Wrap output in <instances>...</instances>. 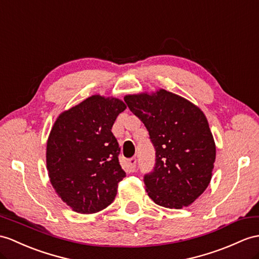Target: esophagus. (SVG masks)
Wrapping results in <instances>:
<instances>
[{
  "instance_id": "obj_1",
  "label": "esophagus",
  "mask_w": 259,
  "mask_h": 259,
  "mask_svg": "<svg viewBox=\"0 0 259 259\" xmlns=\"http://www.w3.org/2000/svg\"><path fill=\"white\" fill-rule=\"evenodd\" d=\"M136 162H137V160H136L135 157H133V158L128 159V167H130V170H131L132 172L135 171V169H136Z\"/></svg>"
}]
</instances>
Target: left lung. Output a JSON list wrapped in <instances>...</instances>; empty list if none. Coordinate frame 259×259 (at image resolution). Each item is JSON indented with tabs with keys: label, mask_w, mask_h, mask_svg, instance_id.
I'll return each mask as SVG.
<instances>
[{
	"label": "left lung",
	"mask_w": 259,
	"mask_h": 259,
	"mask_svg": "<svg viewBox=\"0 0 259 259\" xmlns=\"http://www.w3.org/2000/svg\"><path fill=\"white\" fill-rule=\"evenodd\" d=\"M147 128L155 148V166L144 184L156 204L181 209L194 202L209 186L215 161V144L203 112L177 94L124 98Z\"/></svg>",
	"instance_id": "1"
}]
</instances>
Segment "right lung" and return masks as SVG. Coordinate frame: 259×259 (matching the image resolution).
<instances>
[{"instance_id": "right-lung-1", "label": "right lung", "mask_w": 259, "mask_h": 259, "mask_svg": "<svg viewBox=\"0 0 259 259\" xmlns=\"http://www.w3.org/2000/svg\"><path fill=\"white\" fill-rule=\"evenodd\" d=\"M126 109L115 98L92 96L61 113L47 142V169L56 192L78 213H97L114 201L126 174L112 126Z\"/></svg>"}]
</instances>
